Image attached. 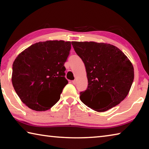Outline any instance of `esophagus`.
<instances>
[{"mask_svg":"<svg viewBox=\"0 0 149 149\" xmlns=\"http://www.w3.org/2000/svg\"><path fill=\"white\" fill-rule=\"evenodd\" d=\"M72 83H73V84H74V85H75V84H76V83H77V81L75 79V80L73 81Z\"/></svg>","mask_w":149,"mask_h":149,"instance_id":"esophagus-1","label":"esophagus"}]
</instances>
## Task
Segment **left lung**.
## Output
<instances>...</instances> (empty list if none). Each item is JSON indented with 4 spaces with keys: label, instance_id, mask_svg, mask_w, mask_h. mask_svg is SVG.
I'll return each mask as SVG.
<instances>
[{
    "label": "left lung",
    "instance_id": "left-lung-1",
    "mask_svg": "<svg viewBox=\"0 0 149 149\" xmlns=\"http://www.w3.org/2000/svg\"><path fill=\"white\" fill-rule=\"evenodd\" d=\"M75 52L84 62L88 87L80 93L83 103L97 112H105L125 99L134 79V69L125 54L114 45L96 42L72 41ZM111 102L104 104L102 95Z\"/></svg>",
    "mask_w": 149,
    "mask_h": 149
}]
</instances>
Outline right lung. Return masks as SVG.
Wrapping results in <instances>:
<instances>
[{
    "label": "right lung",
    "instance_id": "right-lung-1",
    "mask_svg": "<svg viewBox=\"0 0 149 149\" xmlns=\"http://www.w3.org/2000/svg\"><path fill=\"white\" fill-rule=\"evenodd\" d=\"M70 49V41H47L31 45L16 57L12 82L27 107L41 112L58 101L68 83L64 77V63Z\"/></svg>",
    "mask_w": 149,
    "mask_h": 149
}]
</instances>
